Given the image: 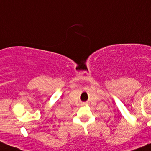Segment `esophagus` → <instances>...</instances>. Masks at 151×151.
Instances as JSON below:
<instances>
[{"mask_svg": "<svg viewBox=\"0 0 151 151\" xmlns=\"http://www.w3.org/2000/svg\"><path fill=\"white\" fill-rule=\"evenodd\" d=\"M85 105H87L86 102H84V103H82V106H85Z\"/></svg>", "mask_w": 151, "mask_h": 151, "instance_id": "34e87169", "label": "esophagus"}]
</instances>
